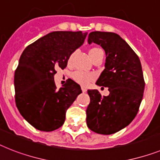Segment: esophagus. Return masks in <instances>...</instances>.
Listing matches in <instances>:
<instances>
[{"mask_svg":"<svg viewBox=\"0 0 160 160\" xmlns=\"http://www.w3.org/2000/svg\"><path fill=\"white\" fill-rule=\"evenodd\" d=\"M81 89H82V92H85L87 91L86 88H84V87H82V88H81Z\"/></svg>","mask_w":160,"mask_h":160,"instance_id":"esophagus-1","label":"esophagus"}]
</instances>
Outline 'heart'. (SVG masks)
<instances>
[{
    "label": "heart",
    "instance_id": "obj_1",
    "mask_svg": "<svg viewBox=\"0 0 160 160\" xmlns=\"http://www.w3.org/2000/svg\"><path fill=\"white\" fill-rule=\"evenodd\" d=\"M102 52V50L98 48H92V49H89L88 51V54H89V57L91 58V59H93L97 54L98 53ZM74 56V53H72L70 57V61L72 59V58ZM72 78L73 80L77 82L78 84H80V85L82 86H87L91 81L93 80L94 79V76L92 74H88V73H83V72H76L72 74Z\"/></svg>",
    "mask_w": 160,
    "mask_h": 160
}]
</instances>
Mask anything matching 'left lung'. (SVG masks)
<instances>
[{"label": "left lung", "mask_w": 160, "mask_h": 160, "mask_svg": "<svg viewBox=\"0 0 160 160\" xmlns=\"http://www.w3.org/2000/svg\"><path fill=\"white\" fill-rule=\"evenodd\" d=\"M88 43L101 45L106 53L105 69L96 84L108 88V96L88 90L90 103L86 110L88 128L109 135L128 126L136 117L145 88L142 64L123 38L114 32H92Z\"/></svg>", "instance_id": "obj_1"}]
</instances>
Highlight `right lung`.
<instances>
[{
  "label": "right lung",
  "mask_w": 160,
  "mask_h": 160,
  "mask_svg": "<svg viewBox=\"0 0 160 160\" xmlns=\"http://www.w3.org/2000/svg\"><path fill=\"white\" fill-rule=\"evenodd\" d=\"M87 32H53L28 45L14 73L17 108L34 128L51 132L64 123L67 110L82 91L72 80L60 88L56 68L67 67L70 56L84 44Z\"/></svg>",
  "instance_id": "add662e5"
}]
</instances>
